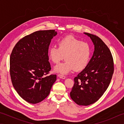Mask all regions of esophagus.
<instances>
[{"label": "esophagus", "mask_w": 124, "mask_h": 124, "mask_svg": "<svg viewBox=\"0 0 124 124\" xmlns=\"http://www.w3.org/2000/svg\"><path fill=\"white\" fill-rule=\"evenodd\" d=\"M58 77H59L60 78H62V79H65V76L62 75H61V74H59L58 75Z\"/></svg>", "instance_id": "1"}]
</instances>
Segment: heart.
Segmentation results:
<instances>
[{
	"instance_id": "b5f03b06",
	"label": "heart",
	"mask_w": 124,
	"mask_h": 124,
	"mask_svg": "<svg viewBox=\"0 0 124 124\" xmlns=\"http://www.w3.org/2000/svg\"><path fill=\"white\" fill-rule=\"evenodd\" d=\"M58 47L53 45L48 52L49 59L57 64L63 59L65 61L56 65L54 71L61 74H67L74 69L76 71L84 70L87 66L91 56V46L75 37L68 36L57 42Z\"/></svg>"
}]
</instances>
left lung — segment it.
<instances>
[{"label": "left lung", "instance_id": "8db88e82", "mask_svg": "<svg viewBox=\"0 0 124 124\" xmlns=\"http://www.w3.org/2000/svg\"><path fill=\"white\" fill-rule=\"evenodd\" d=\"M94 45V52L85 69L74 78L70 92L72 100L80 106H89L101 97L108 87L114 71L111 53L101 38L89 33Z\"/></svg>", "mask_w": 124, "mask_h": 124}]
</instances>
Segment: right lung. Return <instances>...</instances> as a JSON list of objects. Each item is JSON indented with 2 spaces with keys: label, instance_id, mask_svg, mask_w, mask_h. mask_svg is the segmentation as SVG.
I'll return each instance as SVG.
<instances>
[{
  "label": "right lung",
  "instance_id": "add662e5",
  "mask_svg": "<svg viewBox=\"0 0 124 124\" xmlns=\"http://www.w3.org/2000/svg\"><path fill=\"white\" fill-rule=\"evenodd\" d=\"M54 30L34 32L21 39L10 56V75L18 95L25 101L35 104L48 95L56 79L50 75L48 51Z\"/></svg>",
  "mask_w": 124,
  "mask_h": 124
}]
</instances>
